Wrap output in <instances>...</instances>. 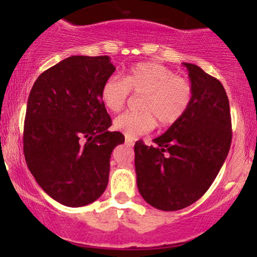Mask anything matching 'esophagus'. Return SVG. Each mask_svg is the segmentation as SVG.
<instances>
[{"mask_svg": "<svg viewBox=\"0 0 257 257\" xmlns=\"http://www.w3.org/2000/svg\"><path fill=\"white\" fill-rule=\"evenodd\" d=\"M125 144H126V145H131V146H133V145H134V141H133L132 139L125 138Z\"/></svg>", "mask_w": 257, "mask_h": 257, "instance_id": "esophagus-1", "label": "esophagus"}]
</instances>
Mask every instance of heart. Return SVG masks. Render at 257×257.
<instances>
[{
  "label": "heart",
  "instance_id": "obj_1",
  "mask_svg": "<svg viewBox=\"0 0 257 257\" xmlns=\"http://www.w3.org/2000/svg\"><path fill=\"white\" fill-rule=\"evenodd\" d=\"M129 93L143 95L137 113H123L113 122L114 129L128 139L152 131L156 120L161 126L178 123L190 108L193 99L191 82L176 76L164 65L144 61L133 65L123 79L110 77L101 87V100L111 112H119L129 99Z\"/></svg>",
  "mask_w": 257,
  "mask_h": 257
}]
</instances>
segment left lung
<instances>
[{"label": "left lung", "instance_id": "obj_1", "mask_svg": "<svg viewBox=\"0 0 257 257\" xmlns=\"http://www.w3.org/2000/svg\"><path fill=\"white\" fill-rule=\"evenodd\" d=\"M193 88L185 116L156 146H134L139 192L159 210L175 211L193 204L219 174L232 141L228 98L219 79L199 66L184 63Z\"/></svg>", "mask_w": 257, "mask_h": 257}]
</instances>
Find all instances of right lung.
<instances>
[{"label": "right lung", "instance_id": "obj_1", "mask_svg": "<svg viewBox=\"0 0 257 257\" xmlns=\"http://www.w3.org/2000/svg\"><path fill=\"white\" fill-rule=\"evenodd\" d=\"M116 67L107 55H75L38 76L24 122L26 164L42 190L71 208L90 204L104 193L113 149L124 143L108 132L110 114L101 87Z\"/></svg>", "mask_w": 257, "mask_h": 257}]
</instances>
